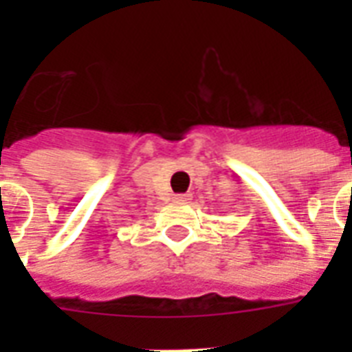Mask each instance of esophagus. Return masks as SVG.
Here are the masks:
<instances>
[{
    "instance_id": "esophagus-1",
    "label": "esophagus",
    "mask_w": 352,
    "mask_h": 352,
    "mask_svg": "<svg viewBox=\"0 0 352 352\" xmlns=\"http://www.w3.org/2000/svg\"><path fill=\"white\" fill-rule=\"evenodd\" d=\"M190 199H192V193H177V195H173L175 203H188Z\"/></svg>"
}]
</instances>
